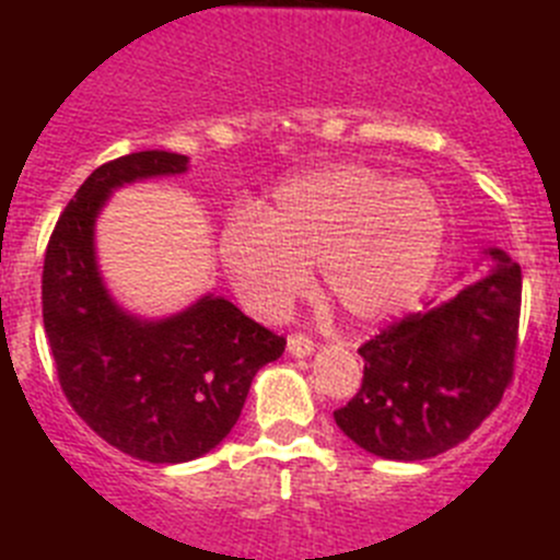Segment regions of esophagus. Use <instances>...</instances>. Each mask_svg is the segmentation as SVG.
Segmentation results:
<instances>
[{"mask_svg": "<svg viewBox=\"0 0 560 560\" xmlns=\"http://www.w3.org/2000/svg\"><path fill=\"white\" fill-rule=\"evenodd\" d=\"M287 349H290V354H295V358H308V354L314 352V341L306 332H292V336L287 338Z\"/></svg>", "mask_w": 560, "mask_h": 560, "instance_id": "1", "label": "esophagus"}]
</instances>
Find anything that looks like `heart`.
Returning a JSON list of instances; mask_svg holds the SVG:
<instances>
[{"label": "heart", "mask_w": 560, "mask_h": 560, "mask_svg": "<svg viewBox=\"0 0 560 560\" xmlns=\"http://www.w3.org/2000/svg\"><path fill=\"white\" fill-rule=\"evenodd\" d=\"M447 211L422 180H398L369 165H336L279 186L252 217L219 233V259L252 314L276 319L312 287L354 325L409 312L436 276Z\"/></svg>", "instance_id": "heart-1"}]
</instances>
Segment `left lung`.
<instances>
[{"instance_id": "8db88e82", "label": "left lung", "mask_w": 560, "mask_h": 560, "mask_svg": "<svg viewBox=\"0 0 560 560\" xmlns=\"http://www.w3.org/2000/svg\"><path fill=\"white\" fill-rule=\"evenodd\" d=\"M493 270L358 349L363 385L332 411L365 453L425 460L466 442L515 376L523 273L501 248Z\"/></svg>"}]
</instances>
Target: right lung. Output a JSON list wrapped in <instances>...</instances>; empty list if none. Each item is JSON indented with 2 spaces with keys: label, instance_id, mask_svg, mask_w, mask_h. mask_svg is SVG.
Instances as JSON below:
<instances>
[{
  "label": "right lung",
  "instance_id": "obj_1",
  "mask_svg": "<svg viewBox=\"0 0 560 560\" xmlns=\"http://www.w3.org/2000/svg\"><path fill=\"white\" fill-rule=\"evenodd\" d=\"M186 171V156L138 151L105 162L61 211L43 262V322L61 393L75 415L138 460L184 463L238 422L254 374L284 336L224 298L165 322H140L107 298L94 262V219L107 191Z\"/></svg>",
  "mask_w": 560,
  "mask_h": 560
}]
</instances>
